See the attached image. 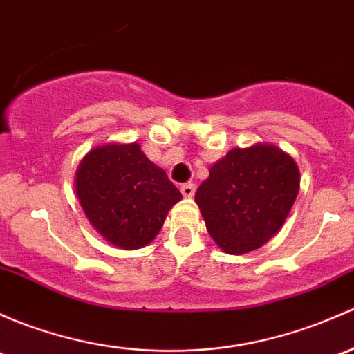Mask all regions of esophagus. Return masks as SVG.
I'll return each instance as SVG.
<instances>
[{"label":"esophagus","instance_id":"obj_1","mask_svg":"<svg viewBox=\"0 0 354 354\" xmlns=\"http://www.w3.org/2000/svg\"><path fill=\"white\" fill-rule=\"evenodd\" d=\"M181 193H183V196H187V198H192V196L195 195V185L193 183L181 185Z\"/></svg>","mask_w":354,"mask_h":354}]
</instances>
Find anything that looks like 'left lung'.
Instances as JSON below:
<instances>
[{
    "label": "left lung",
    "instance_id": "1",
    "mask_svg": "<svg viewBox=\"0 0 354 354\" xmlns=\"http://www.w3.org/2000/svg\"><path fill=\"white\" fill-rule=\"evenodd\" d=\"M300 189V171L288 152L258 142L234 147L208 171L195 202L214 243L227 254H245L285 224Z\"/></svg>",
    "mask_w": 354,
    "mask_h": 354
}]
</instances>
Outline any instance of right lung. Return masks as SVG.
<instances>
[{"label":"right lung","instance_id":"right-lung-1","mask_svg":"<svg viewBox=\"0 0 354 354\" xmlns=\"http://www.w3.org/2000/svg\"><path fill=\"white\" fill-rule=\"evenodd\" d=\"M74 188L93 229L120 249L151 243L183 198L137 142L93 147L77 166Z\"/></svg>","mask_w":354,"mask_h":354}]
</instances>
